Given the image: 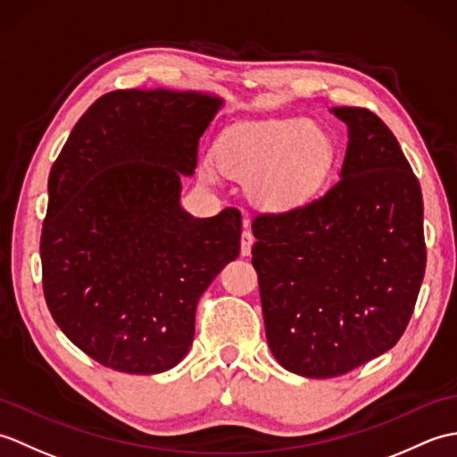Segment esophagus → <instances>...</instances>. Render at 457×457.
Returning a JSON list of instances; mask_svg holds the SVG:
<instances>
[{"instance_id": "esophagus-1", "label": "esophagus", "mask_w": 457, "mask_h": 457, "mask_svg": "<svg viewBox=\"0 0 457 457\" xmlns=\"http://www.w3.org/2000/svg\"><path fill=\"white\" fill-rule=\"evenodd\" d=\"M253 241H255V237H253V234H251V231L247 229V221H245V229H244V234H241V255L247 257V255L251 253V247H253Z\"/></svg>"}]
</instances>
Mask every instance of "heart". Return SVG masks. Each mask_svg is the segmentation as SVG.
Instances as JSON below:
<instances>
[{"instance_id":"b5f03b06","label":"heart","mask_w":457,"mask_h":457,"mask_svg":"<svg viewBox=\"0 0 457 457\" xmlns=\"http://www.w3.org/2000/svg\"><path fill=\"white\" fill-rule=\"evenodd\" d=\"M223 172L251 180V194L265 206L287 208L306 200L322 184L332 164L328 135L300 118L241 123L216 145ZM213 179L212 164L204 167Z\"/></svg>"}]
</instances>
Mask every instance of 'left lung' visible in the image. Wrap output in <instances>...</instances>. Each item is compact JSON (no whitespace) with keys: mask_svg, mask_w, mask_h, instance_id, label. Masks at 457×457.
Returning <instances> with one entry per match:
<instances>
[{"mask_svg":"<svg viewBox=\"0 0 457 457\" xmlns=\"http://www.w3.org/2000/svg\"><path fill=\"white\" fill-rule=\"evenodd\" d=\"M347 151L332 188L259 213L251 255L270 353L288 371L328 378L399 342L426 269L419 179L393 131L365 108H334Z\"/></svg>","mask_w":457,"mask_h":457,"instance_id":"left-lung-1","label":"left lung"}]
</instances>
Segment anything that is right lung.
<instances>
[{
  "instance_id": "right-lung-1",
  "label": "right lung",
  "mask_w": 457,
  "mask_h": 457,
  "mask_svg": "<svg viewBox=\"0 0 457 457\" xmlns=\"http://www.w3.org/2000/svg\"><path fill=\"white\" fill-rule=\"evenodd\" d=\"M221 100L115 90L96 100L48 174L43 293L56 326L104 367L154 375L194 339L204 290L239 255L241 212L192 218L180 177Z\"/></svg>"
}]
</instances>
